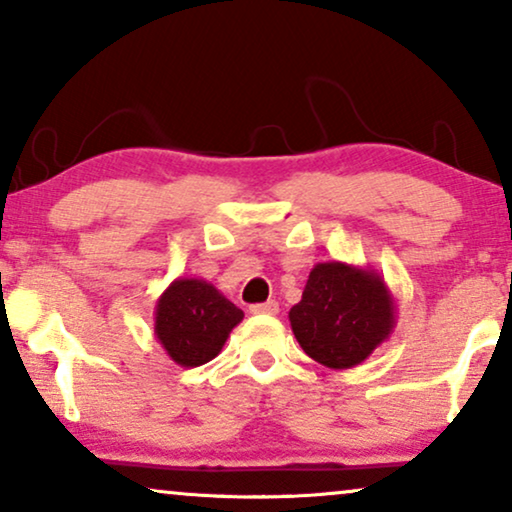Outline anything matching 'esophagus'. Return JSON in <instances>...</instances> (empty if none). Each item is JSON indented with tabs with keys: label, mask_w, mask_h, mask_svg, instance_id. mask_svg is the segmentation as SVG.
<instances>
[{
	"label": "esophagus",
	"mask_w": 512,
	"mask_h": 512,
	"mask_svg": "<svg viewBox=\"0 0 512 512\" xmlns=\"http://www.w3.org/2000/svg\"><path fill=\"white\" fill-rule=\"evenodd\" d=\"M251 314H277L279 312V303L277 300H268V303H258L249 307Z\"/></svg>",
	"instance_id": "esophagus-1"
}]
</instances>
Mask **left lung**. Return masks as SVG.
I'll use <instances>...</instances> for the list:
<instances>
[{
    "label": "left lung",
    "mask_w": 512,
    "mask_h": 512,
    "mask_svg": "<svg viewBox=\"0 0 512 512\" xmlns=\"http://www.w3.org/2000/svg\"><path fill=\"white\" fill-rule=\"evenodd\" d=\"M289 321L310 359L347 370L366 361L394 333L396 298L377 270L326 261L312 268Z\"/></svg>",
    "instance_id": "obj_1"
}]
</instances>
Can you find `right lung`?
<instances>
[{
    "label": "right lung",
    "mask_w": 512,
    "mask_h": 512,
    "mask_svg": "<svg viewBox=\"0 0 512 512\" xmlns=\"http://www.w3.org/2000/svg\"><path fill=\"white\" fill-rule=\"evenodd\" d=\"M153 319L165 354L181 368H198L219 356L244 312L205 279L177 277L158 296Z\"/></svg>",
    "instance_id": "obj_1"
}]
</instances>
